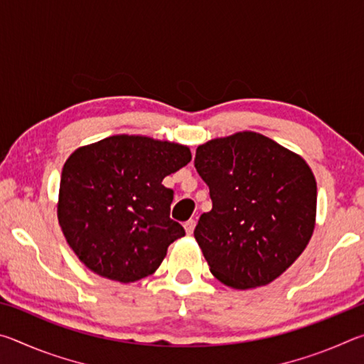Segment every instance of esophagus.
<instances>
[{
    "mask_svg": "<svg viewBox=\"0 0 364 364\" xmlns=\"http://www.w3.org/2000/svg\"><path fill=\"white\" fill-rule=\"evenodd\" d=\"M194 228H196V220H188L186 223H184V230H186L188 234H193Z\"/></svg>",
    "mask_w": 364,
    "mask_h": 364,
    "instance_id": "1",
    "label": "esophagus"
}]
</instances>
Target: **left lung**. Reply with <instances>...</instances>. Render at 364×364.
Masks as SVG:
<instances>
[{
  "label": "left lung",
  "instance_id": "1",
  "mask_svg": "<svg viewBox=\"0 0 364 364\" xmlns=\"http://www.w3.org/2000/svg\"><path fill=\"white\" fill-rule=\"evenodd\" d=\"M210 189L194 237L212 274L234 289L269 284L297 260L316 217V181L297 154L254 132L197 147Z\"/></svg>",
  "mask_w": 364,
  "mask_h": 364
}]
</instances>
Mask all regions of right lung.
Segmentation results:
<instances>
[{"label":"right lung","mask_w":364,"mask_h":364,"mask_svg":"<svg viewBox=\"0 0 364 364\" xmlns=\"http://www.w3.org/2000/svg\"><path fill=\"white\" fill-rule=\"evenodd\" d=\"M189 160L186 146L128 134L73 152L60 175L58 218L80 260L120 282L152 274L186 234L170 218L173 191L162 180Z\"/></svg>","instance_id":"obj_1"}]
</instances>
